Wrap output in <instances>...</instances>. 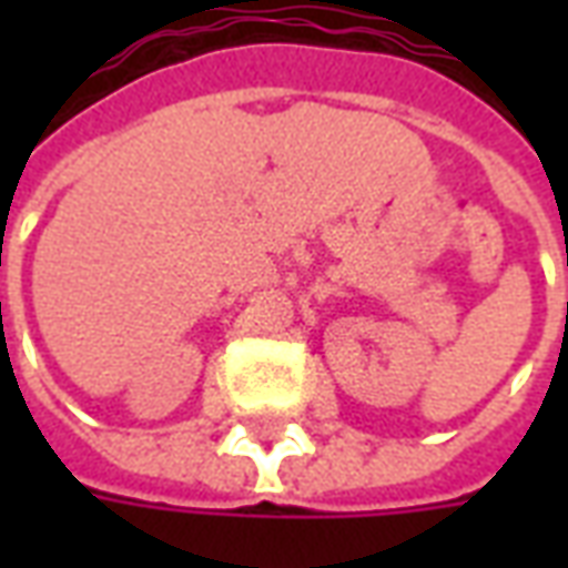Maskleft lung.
<instances>
[{
    "label": "left lung",
    "instance_id": "8db88e82",
    "mask_svg": "<svg viewBox=\"0 0 568 568\" xmlns=\"http://www.w3.org/2000/svg\"><path fill=\"white\" fill-rule=\"evenodd\" d=\"M566 313H568V304H566Z\"/></svg>",
    "mask_w": 568,
    "mask_h": 568
}]
</instances>
